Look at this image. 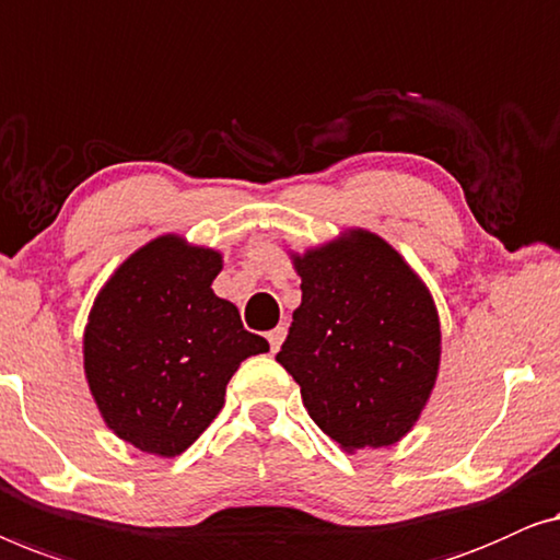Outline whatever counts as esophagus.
<instances>
[{"label": "esophagus", "instance_id": "esophagus-1", "mask_svg": "<svg viewBox=\"0 0 560 560\" xmlns=\"http://www.w3.org/2000/svg\"><path fill=\"white\" fill-rule=\"evenodd\" d=\"M269 345H271V352H279V348H281V342H283V337H287V327H277V329H271L269 335Z\"/></svg>", "mask_w": 560, "mask_h": 560}]
</instances>
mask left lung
<instances>
[{"label":"left lung","instance_id":"1","mask_svg":"<svg viewBox=\"0 0 560 560\" xmlns=\"http://www.w3.org/2000/svg\"><path fill=\"white\" fill-rule=\"evenodd\" d=\"M291 264L302 304L277 360L302 388L304 408L350 454L396 444L439 375L441 325L429 287L362 228L291 254Z\"/></svg>","mask_w":560,"mask_h":560}]
</instances>
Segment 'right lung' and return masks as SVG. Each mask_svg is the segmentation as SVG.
<instances>
[{
	"label": "right lung",
	"instance_id": "right-lung-1",
	"mask_svg": "<svg viewBox=\"0 0 560 560\" xmlns=\"http://www.w3.org/2000/svg\"><path fill=\"white\" fill-rule=\"evenodd\" d=\"M215 248L167 233L126 258L98 291L83 368L106 427L139 452L183 454L225 404V385L269 342L215 296Z\"/></svg>",
	"mask_w": 560,
	"mask_h": 560
}]
</instances>
